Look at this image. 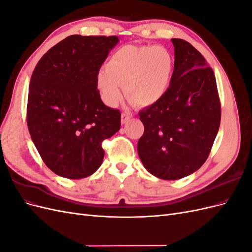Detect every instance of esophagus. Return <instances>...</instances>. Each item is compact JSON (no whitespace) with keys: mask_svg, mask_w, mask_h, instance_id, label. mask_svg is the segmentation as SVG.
<instances>
[{"mask_svg":"<svg viewBox=\"0 0 252 252\" xmlns=\"http://www.w3.org/2000/svg\"><path fill=\"white\" fill-rule=\"evenodd\" d=\"M130 118H131V114H130V112H128V111H124L123 113H122V117H121V122H122V124H126L127 122L130 120Z\"/></svg>","mask_w":252,"mask_h":252,"instance_id":"34e87169","label":"esophagus"}]
</instances>
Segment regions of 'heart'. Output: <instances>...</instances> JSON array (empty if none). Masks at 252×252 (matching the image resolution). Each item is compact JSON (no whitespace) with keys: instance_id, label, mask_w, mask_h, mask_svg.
Returning a JSON list of instances; mask_svg holds the SVG:
<instances>
[{"instance_id":"1","label":"heart","mask_w":252,"mask_h":252,"mask_svg":"<svg viewBox=\"0 0 252 252\" xmlns=\"http://www.w3.org/2000/svg\"><path fill=\"white\" fill-rule=\"evenodd\" d=\"M174 60L158 46L121 47L110 57L106 69L97 74V88L103 101L114 107L121 101L122 87L129 102L139 107L158 103L168 90Z\"/></svg>"}]
</instances>
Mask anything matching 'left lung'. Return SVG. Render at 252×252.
<instances>
[{
    "instance_id": "obj_1",
    "label": "left lung",
    "mask_w": 252,
    "mask_h": 252,
    "mask_svg": "<svg viewBox=\"0 0 252 252\" xmlns=\"http://www.w3.org/2000/svg\"><path fill=\"white\" fill-rule=\"evenodd\" d=\"M174 70L158 103L139 112L144 133L138 142L142 163L162 180H178L207 159L220 123L216 75L191 44L171 39Z\"/></svg>"
}]
</instances>
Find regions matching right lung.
<instances>
[{"label": "right lung", "mask_w": 252, "mask_h": 252, "mask_svg": "<svg viewBox=\"0 0 252 252\" xmlns=\"http://www.w3.org/2000/svg\"><path fill=\"white\" fill-rule=\"evenodd\" d=\"M116 35L73 34L37 62L29 84L27 126L48 168L66 179H83L101 166L104 140L121 127V112L107 107L97 74Z\"/></svg>", "instance_id": "obj_1"}]
</instances>
